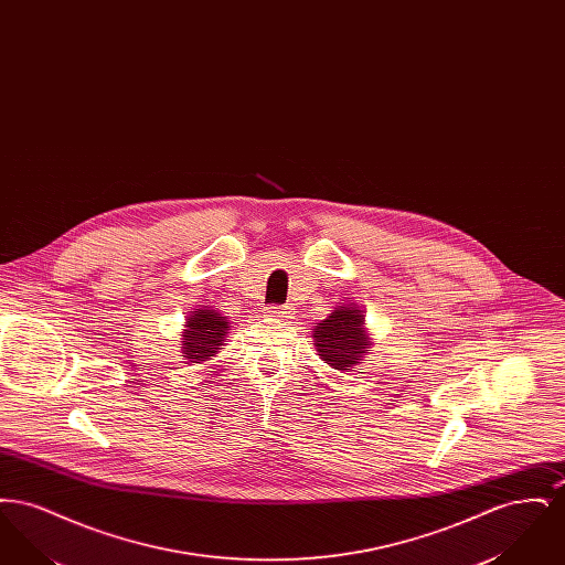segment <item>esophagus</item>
Instances as JSON below:
<instances>
[{"label": "esophagus", "mask_w": 565, "mask_h": 565, "mask_svg": "<svg viewBox=\"0 0 565 565\" xmlns=\"http://www.w3.org/2000/svg\"><path fill=\"white\" fill-rule=\"evenodd\" d=\"M267 316L270 320H288L295 316V309L292 307H269Z\"/></svg>", "instance_id": "1"}]
</instances>
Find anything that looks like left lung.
<instances>
[{"label": "left lung", "instance_id": "1", "mask_svg": "<svg viewBox=\"0 0 565 565\" xmlns=\"http://www.w3.org/2000/svg\"><path fill=\"white\" fill-rule=\"evenodd\" d=\"M311 337L318 355L339 373H350L373 351L364 311L353 302L337 305L334 311L313 328Z\"/></svg>", "mask_w": 565, "mask_h": 565}]
</instances>
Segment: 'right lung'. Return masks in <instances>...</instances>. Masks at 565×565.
<instances>
[{"label": "right lung", "mask_w": 565, "mask_h": 565, "mask_svg": "<svg viewBox=\"0 0 565 565\" xmlns=\"http://www.w3.org/2000/svg\"><path fill=\"white\" fill-rule=\"evenodd\" d=\"M231 330L228 318H224L220 311L212 307L201 305L199 309L190 311L184 330H182V355L184 360L203 364L215 358V353L224 350L226 334Z\"/></svg>", "instance_id": "right-lung-1"}]
</instances>
